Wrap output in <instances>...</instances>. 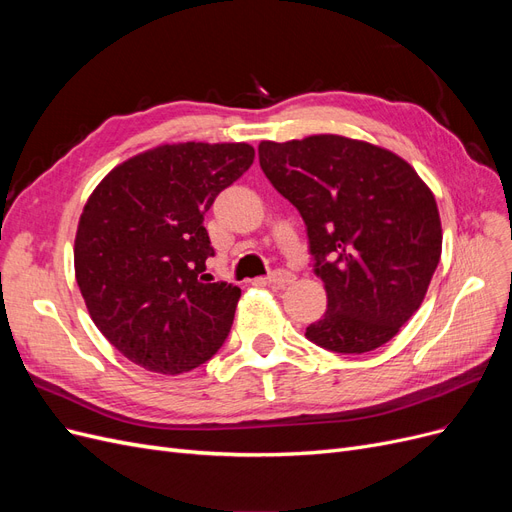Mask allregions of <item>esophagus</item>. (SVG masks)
Masks as SVG:
<instances>
[{
    "label": "esophagus",
    "instance_id": "esophagus-1",
    "mask_svg": "<svg viewBox=\"0 0 512 512\" xmlns=\"http://www.w3.org/2000/svg\"><path fill=\"white\" fill-rule=\"evenodd\" d=\"M292 282H294V275L290 271H284V269L273 271V273L267 275V284H273V286H282L284 288V286H288Z\"/></svg>",
    "mask_w": 512,
    "mask_h": 512
}]
</instances>
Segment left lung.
<instances>
[{"label":"left lung","mask_w":512,"mask_h":512,"mask_svg":"<svg viewBox=\"0 0 512 512\" xmlns=\"http://www.w3.org/2000/svg\"><path fill=\"white\" fill-rule=\"evenodd\" d=\"M262 173L299 209L327 312L305 337L376 350L421 307L442 254L433 192L397 153L339 134L258 145Z\"/></svg>","instance_id":"left-lung-1"}]
</instances>
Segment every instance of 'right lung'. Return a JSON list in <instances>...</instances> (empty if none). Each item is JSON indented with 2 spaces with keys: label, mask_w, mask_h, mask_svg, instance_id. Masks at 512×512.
<instances>
[{
  "label": "right lung",
  "mask_w": 512,
  "mask_h": 512,
  "mask_svg": "<svg viewBox=\"0 0 512 512\" xmlns=\"http://www.w3.org/2000/svg\"><path fill=\"white\" fill-rule=\"evenodd\" d=\"M254 162L247 143L160 145L108 173L83 207L76 284L126 359L177 376L220 350L241 290L211 282L205 213Z\"/></svg>",
  "instance_id": "obj_1"
}]
</instances>
